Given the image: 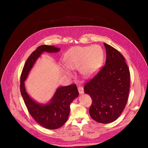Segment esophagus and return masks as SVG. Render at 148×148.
I'll return each instance as SVG.
<instances>
[{"label": "esophagus", "instance_id": "1", "mask_svg": "<svg viewBox=\"0 0 148 148\" xmlns=\"http://www.w3.org/2000/svg\"><path fill=\"white\" fill-rule=\"evenodd\" d=\"M78 92H79V93L80 94L84 93V88H83L82 87L79 86V87H78Z\"/></svg>", "mask_w": 148, "mask_h": 148}]
</instances>
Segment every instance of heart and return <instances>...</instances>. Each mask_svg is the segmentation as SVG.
Returning a JSON list of instances; mask_svg holds the SVG:
<instances>
[{
	"instance_id": "obj_1",
	"label": "heart",
	"mask_w": 148,
	"mask_h": 148,
	"mask_svg": "<svg viewBox=\"0 0 148 148\" xmlns=\"http://www.w3.org/2000/svg\"><path fill=\"white\" fill-rule=\"evenodd\" d=\"M64 60L68 69L73 70L81 67L82 74L90 77L96 73L101 67L103 53L101 48L97 45L92 47H75L65 54ZM64 71L67 75H71L69 70L65 69Z\"/></svg>"
}]
</instances>
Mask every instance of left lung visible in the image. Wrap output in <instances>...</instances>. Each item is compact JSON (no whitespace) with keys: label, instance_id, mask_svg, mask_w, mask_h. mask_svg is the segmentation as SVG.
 Segmentation results:
<instances>
[{"label":"left lung","instance_id":"1","mask_svg":"<svg viewBox=\"0 0 148 148\" xmlns=\"http://www.w3.org/2000/svg\"><path fill=\"white\" fill-rule=\"evenodd\" d=\"M107 58L105 66L84 87L92 103L89 112L95 121L108 123L115 121L127 103L130 72L123 56L115 48L103 43Z\"/></svg>","mask_w":148,"mask_h":148}]
</instances>
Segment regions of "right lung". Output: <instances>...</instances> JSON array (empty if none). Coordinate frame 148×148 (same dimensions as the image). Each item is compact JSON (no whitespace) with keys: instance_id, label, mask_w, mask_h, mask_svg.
I'll list each match as a JSON object with an SVG mask.
<instances>
[{"instance_id":"1","label":"right lung","mask_w":148,"mask_h":148,"mask_svg":"<svg viewBox=\"0 0 148 148\" xmlns=\"http://www.w3.org/2000/svg\"><path fill=\"white\" fill-rule=\"evenodd\" d=\"M59 51V48L53 46H38L27 58L20 76V92L29 114L38 124L49 130L59 128L67 121L70 103L79 95L76 84L57 88L50 102L41 105L36 102L29 96L25 90L24 81L42 53H56Z\"/></svg>"}]
</instances>
